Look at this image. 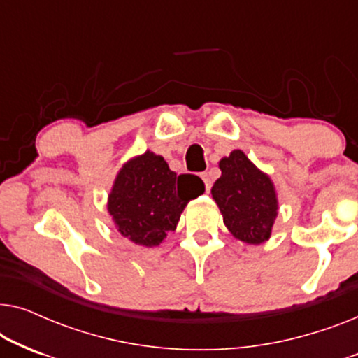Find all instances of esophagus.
Wrapping results in <instances>:
<instances>
[{"label": "esophagus", "mask_w": 358, "mask_h": 358, "mask_svg": "<svg viewBox=\"0 0 358 358\" xmlns=\"http://www.w3.org/2000/svg\"><path fill=\"white\" fill-rule=\"evenodd\" d=\"M200 178H202L203 184H205V190L210 192V189H212V179H210V176L207 173H203L202 176H200Z\"/></svg>", "instance_id": "obj_1"}]
</instances>
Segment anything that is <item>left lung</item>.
Instances as JSON below:
<instances>
[{"instance_id": "8db88e82", "label": "left lung", "mask_w": 358, "mask_h": 358, "mask_svg": "<svg viewBox=\"0 0 358 358\" xmlns=\"http://www.w3.org/2000/svg\"><path fill=\"white\" fill-rule=\"evenodd\" d=\"M218 166L222 176L215 180L212 197L223 215L224 227L246 244L266 243L278 215V197L271 176L241 150H233Z\"/></svg>"}]
</instances>
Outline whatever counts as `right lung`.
Here are the masks:
<instances>
[{"label":"right lung","mask_w":358,"mask_h":358,"mask_svg":"<svg viewBox=\"0 0 358 358\" xmlns=\"http://www.w3.org/2000/svg\"><path fill=\"white\" fill-rule=\"evenodd\" d=\"M180 177L191 182L179 185ZM203 192L202 180L178 176L163 156L146 150L122 164L107 195V212L122 236L138 246L155 248L174 231L190 200Z\"/></svg>","instance_id":"obj_1"}]
</instances>
